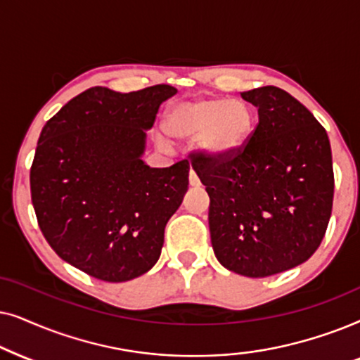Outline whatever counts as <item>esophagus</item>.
Instances as JSON below:
<instances>
[{
  "label": "esophagus",
  "mask_w": 360,
  "mask_h": 360,
  "mask_svg": "<svg viewBox=\"0 0 360 360\" xmlns=\"http://www.w3.org/2000/svg\"><path fill=\"white\" fill-rule=\"evenodd\" d=\"M189 184L193 186V188H199V186H200V181H199V177H198V174H195L194 169L189 171Z\"/></svg>",
  "instance_id": "esophagus-1"
}]
</instances>
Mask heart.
Instances as JSON below:
<instances>
[{
    "label": "heart",
    "instance_id": "obj_1",
    "mask_svg": "<svg viewBox=\"0 0 360 360\" xmlns=\"http://www.w3.org/2000/svg\"><path fill=\"white\" fill-rule=\"evenodd\" d=\"M255 112L243 100L202 97L171 105L166 112L167 133L181 140H198L205 158L215 161L237 156L255 130ZM158 145L169 141L162 133L156 135Z\"/></svg>",
    "mask_w": 360,
    "mask_h": 360
}]
</instances>
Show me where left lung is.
I'll use <instances>...</instances> for the list:
<instances>
[{
  "label": "left lung",
  "mask_w": 360,
  "mask_h": 360,
  "mask_svg": "<svg viewBox=\"0 0 360 360\" xmlns=\"http://www.w3.org/2000/svg\"><path fill=\"white\" fill-rule=\"evenodd\" d=\"M240 95L258 108L250 140L230 160L193 158V169L209 194L220 265L265 278L318 250L333 210V156L328 133L288 92L268 85Z\"/></svg>",
  "instance_id": "8db88e82"
}]
</instances>
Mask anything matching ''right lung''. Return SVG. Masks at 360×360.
Returning <instances> with one entry per match:
<instances>
[{
  "label": "right lung",
  "instance_id": "add662e5",
  "mask_svg": "<svg viewBox=\"0 0 360 360\" xmlns=\"http://www.w3.org/2000/svg\"><path fill=\"white\" fill-rule=\"evenodd\" d=\"M171 85L122 94L92 87L42 128L31 167L37 222L57 255L108 283L156 265L165 227L189 186V162L150 167L146 131Z\"/></svg>",
  "mask_w": 360,
  "mask_h": 360
}]
</instances>
